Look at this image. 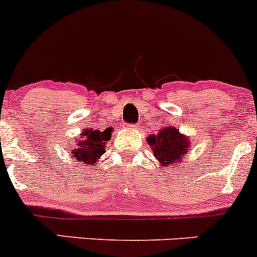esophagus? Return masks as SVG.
<instances>
[{
	"mask_svg": "<svg viewBox=\"0 0 257 257\" xmlns=\"http://www.w3.org/2000/svg\"><path fill=\"white\" fill-rule=\"evenodd\" d=\"M127 127L130 128V130H137L140 127L139 125H127Z\"/></svg>",
	"mask_w": 257,
	"mask_h": 257,
	"instance_id": "34e87169",
	"label": "esophagus"
}]
</instances>
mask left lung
<instances>
[{
    "label": "left lung",
    "instance_id": "1",
    "mask_svg": "<svg viewBox=\"0 0 257 257\" xmlns=\"http://www.w3.org/2000/svg\"><path fill=\"white\" fill-rule=\"evenodd\" d=\"M146 141L162 167H181L184 156H187L192 148L190 137L181 134L179 128L174 126L162 127L157 135L152 134L146 137Z\"/></svg>",
    "mask_w": 257,
    "mask_h": 257
}]
</instances>
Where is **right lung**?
Wrapping results in <instances>:
<instances>
[{"label":"right lung","mask_w":257,"mask_h":257,"mask_svg":"<svg viewBox=\"0 0 257 257\" xmlns=\"http://www.w3.org/2000/svg\"><path fill=\"white\" fill-rule=\"evenodd\" d=\"M112 127H107L104 131L94 128H84L79 135V139L71 140L74 148L71 150V158L75 162L92 167L99 162L105 153L107 141L111 140ZM76 163V165H78Z\"/></svg>","instance_id":"obj_1"}]
</instances>
